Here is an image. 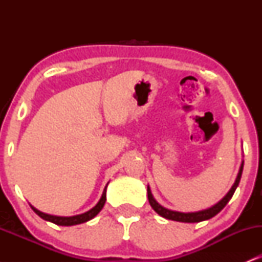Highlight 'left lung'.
Segmentation results:
<instances>
[{
    "label": "left lung",
    "instance_id": "1",
    "mask_svg": "<svg viewBox=\"0 0 262 262\" xmlns=\"http://www.w3.org/2000/svg\"><path fill=\"white\" fill-rule=\"evenodd\" d=\"M243 167H244V160L242 161V165H240L239 172H237V176L235 179V182L233 183L231 188L228 191V193L219 201L218 203H215L214 206L209 207L207 209H202L198 210V212H188V213H183V212H176V210H171L162 207L160 203L156 202V200L152 196L151 189L148 186V200L151 208L158 213L159 215H161L162 218L170 219V221H176V222H182V223H198V222H203V221H208V219L213 218L214 215H217L222 209L227 206V203L229 202L230 198L233 197L234 192L237 186H239L240 179H242V173H243Z\"/></svg>",
    "mask_w": 262,
    "mask_h": 262
}]
</instances>
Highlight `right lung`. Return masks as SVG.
I'll return each instance as SVG.
<instances>
[{"instance_id":"1","label":"right lung","mask_w":262,"mask_h":262,"mask_svg":"<svg viewBox=\"0 0 262 262\" xmlns=\"http://www.w3.org/2000/svg\"><path fill=\"white\" fill-rule=\"evenodd\" d=\"M108 185V183H107ZM107 185L106 187L103 189V193L98 201V203L96 204L93 208H91L87 212L82 213V214H77V215H73V217H59V215H52V214H47V213L40 212L34 207H32V209L34 210L35 213L39 215L40 218H43L44 221L48 222H52V223L56 224V225H62V227H71V225H76V224H81V223H85V222L91 221L92 218H95L98 213L101 212V209L103 208L104 203H106V192H107Z\"/></svg>"}]
</instances>
